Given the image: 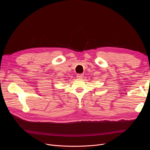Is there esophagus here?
<instances>
[{
  "label": "esophagus",
  "mask_w": 150,
  "mask_h": 150,
  "mask_svg": "<svg viewBox=\"0 0 150 150\" xmlns=\"http://www.w3.org/2000/svg\"><path fill=\"white\" fill-rule=\"evenodd\" d=\"M83 76H84V75L83 74H78L76 75V78H78V79H81V78H83Z\"/></svg>",
  "instance_id": "1"
}]
</instances>
